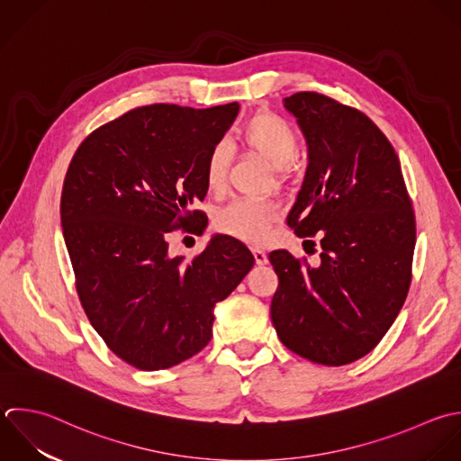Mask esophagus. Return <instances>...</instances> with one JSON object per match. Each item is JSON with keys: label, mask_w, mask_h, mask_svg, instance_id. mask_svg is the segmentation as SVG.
Wrapping results in <instances>:
<instances>
[{"label": "esophagus", "mask_w": 461, "mask_h": 461, "mask_svg": "<svg viewBox=\"0 0 461 461\" xmlns=\"http://www.w3.org/2000/svg\"><path fill=\"white\" fill-rule=\"evenodd\" d=\"M253 257H255V262L258 266H266L267 264V253L260 248H253Z\"/></svg>", "instance_id": "esophagus-1"}]
</instances>
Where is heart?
Wrapping results in <instances>:
<instances>
[{
  "label": "heart",
  "instance_id": "obj_1",
  "mask_svg": "<svg viewBox=\"0 0 461 461\" xmlns=\"http://www.w3.org/2000/svg\"><path fill=\"white\" fill-rule=\"evenodd\" d=\"M239 143L260 156L276 177L285 176L298 154V136L289 122L275 113H257L240 131ZM230 165V150L224 143H217L206 158L204 181L210 192L219 194L226 186ZM280 210L273 203L239 199L221 208L215 215V226L231 237L260 242L266 239L269 226L278 219Z\"/></svg>",
  "mask_w": 461,
  "mask_h": 461
}]
</instances>
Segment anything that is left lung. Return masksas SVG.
<instances>
[{
	"label": "left lung",
	"instance_id": "left-lung-1",
	"mask_svg": "<svg viewBox=\"0 0 461 461\" xmlns=\"http://www.w3.org/2000/svg\"><path fill=\"white\" fill-rule=\"evenodd\" d=\"M284 105L309 149L287 224L298 237L318 233L323 251L318 266L269 253L278 275L271 320L289 350L341 366L372 352L406 302L415 213L399 156L365 113L314 91Z\"/></svg>",
	"mask_w": 461,
	"mask_h": 461
}]
</instances>
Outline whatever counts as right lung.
Masks as SVG:
<instances>
[{"mask_svg":"<svg viewBox=\"0 0 461 461\" xmlns=\"http://www.w3.org/2000/svg\"><path fill=\"white\" fill-rule=\"evenodd\" d=\"M239 104L136 107L93 131L62 186L60 224L84 312L109 347L138 370L176 366L212 339L213 309L255 264L230 235L195 258L170 257L176 228L201 235L208 152Z\"/></svg>","mask_w":461,"mask_h":461,"instance_id":"1","label":"right lung"}]
</instances>
